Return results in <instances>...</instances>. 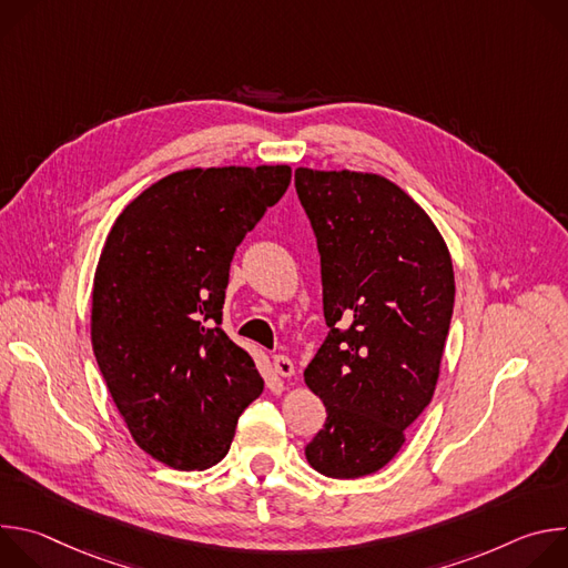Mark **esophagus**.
I'll use <instances>...</instances> for the list:
<instances>
[{"label":"esophagus","instance_id":"34e87169","mask_svg":"<svg viewBox=\"0 0 568 568\" xmlns=\"http://www.w3.org/2000/svg\"><path fill=\"white\" fill-rule=\"evenodd\" d=\"M274 371L281 375V377H292L294 375V364L287 355H276L274 357Z\"/></svg>","mask_w":568,"mask_h":568}]
</instances>
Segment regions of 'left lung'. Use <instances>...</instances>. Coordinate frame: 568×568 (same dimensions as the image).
I'll return each instance as SVG.
<instances>
[{
	"label": "left lung",
	"mask_w": 568,
	"mask_h": 568,
	"mask_svg": "<svg viewBox=\"0 0 568 568\" xmlns=\"http://www.w3.org/2000/svg\"><path fill=\"white\" fill-rule=\"evenodd\" d=\"M321 254L331 328L303 371L326 404L305 447L323 476L382 469L434 397L454 310L447 242L425 209L377 173L296 169Z\"/></svg>",
	"instance_id": "1"
}]
</instances>
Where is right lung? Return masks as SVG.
Returning a JSON list of instances; mask_svg holds the SVG:
<instances>
[{"label": "right lung", "instance_id": "right-lung-1", "mask_svg": "<svg viewBox=\"0 0 568 568\" xmlns=\"http://www.w3.org/2000/svg\"><path fill=\"white\" fill-rule=\"evenodd\" d=\"M292 169H186L114 220L92 287V348L134 443L173 469H206L263 393L254 359L220 328L229 267L287 191Z\"/></svg>", "mask_w": 568, "mask_h": 568}]
</instances>
